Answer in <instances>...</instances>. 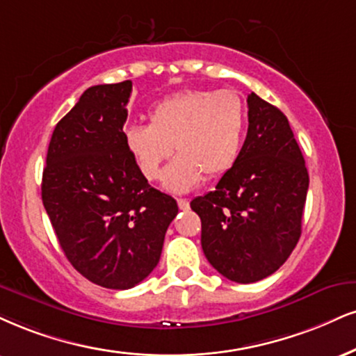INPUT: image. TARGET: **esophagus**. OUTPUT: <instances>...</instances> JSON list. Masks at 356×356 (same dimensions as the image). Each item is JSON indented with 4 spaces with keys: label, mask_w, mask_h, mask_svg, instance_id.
Listing matches in <instances>:
<instances>
[{
    "label": "esophagus",
    "mask_w": 356,
    "mask_h": 356,
    "mask_svg": "<svg viewBox=\"0 0 356 356\" xmlns=\"http://www.w3.org/2000/svg\"><path fill=\"white\" fill-rule=\"evenodd\" d=\"M178 208L179 209H188V208H190V201L185 200V198H179L178 200Z\"/></svg>",
    "instance_id": "1"
}]
</instances>
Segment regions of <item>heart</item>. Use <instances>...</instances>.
Wrapping results in <instances>:
<instances>
[{
  "mask_svg": "<svg viewBox=\"0 0 356 356\" xmlns=\"http://www.w3.org/2000/svg\"><path fill=\"white\" fill-rule=\"evenodd\" d=\"M248 129V107L232 89H188L156 102L148 112V125L124 129V145L145 178L161 177L163 163L175 152L163 177L171 193H186L204 175L221 177L236 165Z\"/></svg>",
  "mask_w": 356,
  "mask_h": 356,
  "instance_id": "obj_1",
  "label": "heart"
}]
</instances>
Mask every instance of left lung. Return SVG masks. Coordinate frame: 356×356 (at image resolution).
Listing matches in <instances>:
<instances>
[{
  "instance_id": "1",
  "label": "left lung",
  "mask_w": 356,
  "mask_h": 356,
  "mask_svg": "<svg viewBox=\"0 0 356 356\" xmlns=\"http://www.w3.org/2000/svg\"><path fill=\"white\" fill-rule=\"evenodd\" d=\"M249 127L236 165L216 190L191 201L201 245L219 274L251 284L287 261L302 232L309 173L287 117L248 95Z\"/></svg>"
}]
</instances>
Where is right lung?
<instances>
[{"label": "right lung", "instance_id": "add662e5", "mask_svg": "<svg viewBox=\"0 0 356 356\" xmlns=\"http://www.w3.org/2000/svg\"><path fill=\"white\" fill-rule=\"evenodd\" d=\"M131 81L89 87L56 125L42 171V204L60 248L90 282L135 287L155 269L178 214L148 185L124 145Z\"/></svg>", "mask_w": 356, "mask_h": 356}]
</instances>
